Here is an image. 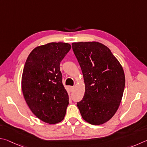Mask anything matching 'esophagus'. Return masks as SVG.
I'll return each mask as SVG.
<instances>
[{
  "label": "esophagus",
  "instance_id": "obj_1",
  "mask_svg": "<svg viewBox=\"0 0 147 147\" xmlns=\"http://www.w3.org/2000/svg\"><path fill=\"white\" fill-rule=\"evenodd\" d=\"M69 89H70V91L72 92L74 89V86H69Z\"/></svg>",
  "mask_w": 147,
  "mask_h": 147
}]
</instances>
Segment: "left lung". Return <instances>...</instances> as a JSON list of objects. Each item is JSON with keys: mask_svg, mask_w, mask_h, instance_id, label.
<instances>
[{"mask_svg": "<svg viewBox=\"0 0 147 147\" xmlns=\"http://www.w3.org/2000/svg\"><path fill=\"white\" fill-rule=\"evenodd\" d=\"M85 84L83 99L77 102L83 119L102 125L114 116L125 85L123 67L110 49L98 42L72 43Z\"/></svg>", "mask_w": 147, "mask_h": 147, "instance_id": "1", "label": "left lung"}]
</instances>
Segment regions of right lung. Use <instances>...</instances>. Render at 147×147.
Segmentation results:
<instances>
[{
    "instance_id": "1",
    "label": "right lung",
    "mask_w": 147,
    "mask_h": 147,
    "mask_svg": "<svg viewBox=\"0 0 147 147\" xmlns=\"http://www.w3.org/2000/svg\"><path fill=\"white\" fill-rule=\"evenodd\" d=\"M64 42H50L33 49L22 76V90L28 106L38 119L49 124L63 121L69 97L62 83L60 63L70 50Z\"/></svg>"
}]
</instances>
